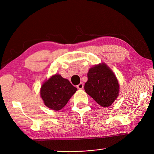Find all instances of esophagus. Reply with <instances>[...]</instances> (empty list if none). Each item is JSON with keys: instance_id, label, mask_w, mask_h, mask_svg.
<instances>
[{"instance_id": "1", "label": "esophagus", "mask_w": 154, "mask_h": 154, "mask_svg": "<svg viewBox=\"0 0 154 154\" xmlns=\"http://www.w3.org/2000/svg\"><path fill=\"white\" fill-rule=\"evenodd\" d=\"M77 88H79V89H83V87H84V85H83V83H80V84H79V85L77 86Z\"/></svg>"}]
</instances>
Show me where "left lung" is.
I'll use <instances>...</instances> for the list:
<instances>
[{
    "mask_svg": "<svg viewBox=\"0 0 154 154\" xmlns=\"http://www.w3.org/2000/svg\"><path fill=\"white\" fill-rule=\"evenodd\" d=\"M85 91L98 104L108 107L119 94V85L113 71L105 63L92 67L87 74Z\"/></svg>",
    "mask_w": 154,
    "mask_h": 154,
    "instance_id": "1",
    "label": "left lung"
}]
</instances>
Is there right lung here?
Segmentation results:
<instances>
[{
    "label": "right lung",
    "mask_w": 154,
    "mask_h": 154,
    "mask_svg": "<svg viewBox=\"0 0 154 154\" xmlns=\"http://www.w3.org/2000/svg\"><path fill=\"white\" fill-rule=\"evenodd\" d=\"M77 90L66 79L55 75L42 85L41 96L48 108L58 111L66 105Z\"/></svg>",
    "instance_id": "add662e5"
}]
</instances>
